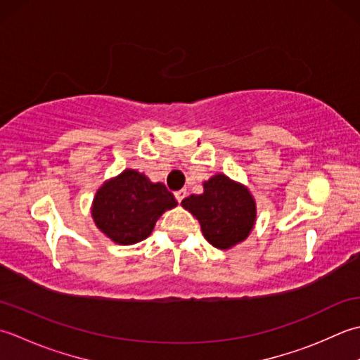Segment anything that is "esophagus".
Listing matches in <instances>:
<instances>
[{
    "instance_id": "obj_1",
    "label": "esophagus",
    "mask_w": 360,
    "mask_h": 360,
    "mask_svg": "<svg viewBox=\"0 0 360 360\" xmlns=\"http://www.w3.org/2000/svg\"><path fill=\"white\" fill-rule=\"evenodd\" d=\"M174 195H175V199H177V202H181V200H183V199H185V197H186V191H185V189L175 191V193H174Z\"/></svg>"
}]
</instances>
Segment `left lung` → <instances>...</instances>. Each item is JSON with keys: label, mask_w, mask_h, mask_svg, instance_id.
I'll return each mask as SVG.
<instances>
[{"label": "left lung", "mask_w": 360, "mask_h": 360, "mask_svg": "<svg viewBox=\"0 0 360 360\" xmlns=\"http://www.w3.org/2000/svg\"><path fill=\"white\" fill-rule=\"evenodd\" d=\"M181 207L199 221L205 239L221 250L244 242L256 224V202L250 189L225 174L203 181V193L183 199Z\"/></svg>", "instance_id": "left-lung-1"}]
</instances>
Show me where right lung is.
I'll use <instances>...</instances> for the list:
<instances>
[{"mask_svg": "<svg viewBox=\"0 0 360 360\" xmlns=\"http://www.w3.org/2000/svg\"><path fill=\"white\" fill-rule=\"evenodd\" d=\"M175 207L177 200L163 183H153L136 169H126L99 186L91 217L115 244L134 245L149 238L160 216Z\"/></svg>", "mask_w": 360, "mask_h": 360, "instance_id": "1", "label": "right lung"}]
</instances>
